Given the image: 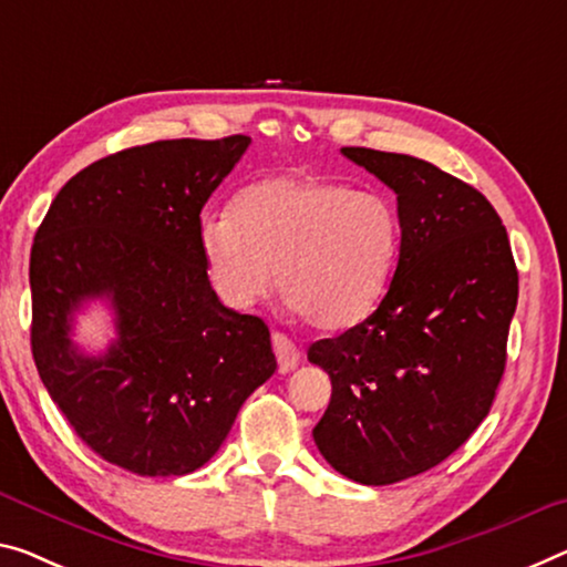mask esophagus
<instances>
[{
  "label": "esophagus",
  "mask_w": 567,
  "mask_h": 567,
  "mask_svg": "<svg viewBox=\"0 0 567 567\" xmlns=\"http://www.w3.org/2000/svg\"><path fill=\"white\" fill-rule=\"evenodd\" d=\"M271 342H274V352H276V360H278V370L291 372L301 360V354H299V350H296V344L284 332H274Z\"/></svg>",
  "instance_id": "1"
}]
</instances>
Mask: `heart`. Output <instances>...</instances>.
Returning a JSON list of instances; mask_svg holds the SVG:
<instances>
[{"instance_id":"b5f03b06","label":"heart","mask_w":567,"mask_h":567,"mask_svg":"<svg viewBox=\"0 0 567 567\" xmlns=\"http://www.w3.org/2000/svg\"><path fill=\"white\" fill-rule=\"evenodd\" d=\"M403 225L393 199L321 174H276L243 187L230 215L205 217L199 258L223 303L248 309L274 289L311 327L337 332L378 309Z\"/></svg>"}]
</instances>
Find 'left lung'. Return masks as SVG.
Segmentation results:
<instances>
[{
  "instance_id": "obj_1",
  "label": "left lung",
  "mask_w": 567,
  "mask_h": 567,
  "mask_svg": "<svg viewBox=\"0 0 567 567\" xmlns=\"http://www.w3.org/2000/svg\"><path fill=\"white\" fill-rule=\"evenodd\" d=\"M342 154L398 195L403 246L380 307L309 347L332 380L313 443L342 476L382 486L439 466L489 413L519 278L478 189L408 154Z\"/></svg>"
}]
</instances>
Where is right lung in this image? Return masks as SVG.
Masks as SVG:
<instances>
[{"instance_id":"1","label":"right lung","mask_w":567,"mask_h":567,"mask_svg":"<svg viewBox=\"0 0 567 567\" xmlns=\"http://www.w3.org/2000/svg\"><path fill=\"white\" fill-rule=\"evenodd\" d=\"M250 136L169 138L68 179L34 233L32 357L85 446L138 476H185L223 446L276 372L266 321L223 307L199 258V213ZM110 301L117 339L85 355L83 302Z\"/></svg>"}]
</instances>
